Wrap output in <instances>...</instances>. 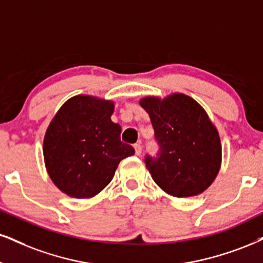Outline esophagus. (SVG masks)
I'll return each mask as SVG.
<instances>
[{
    "instance_id": "34e87169",
    "label": "esophagus",
    "mask_w": 263,
    "mask_h": 263,
    "mask_svg": "<svg viewBox=\"0 0 263 263\" xmlns=\"http://www.w3.org/2000/svg\"><path fill=\"white\" fill-rule=\"evenodd\" d=\"M134 148H135V155H138V156H140L141 155V151H142V146L140 144H135L134 145Z\"/></svg>"
}]
</instances>
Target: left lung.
Returning <instances> with one entry per match:
<instances>
[{
    "label": "left lung",
    "mask_w": 263,
    "mask_h": 263,
    "mask_svg": "<svg viewBox=\"0 0 263 263\" xmlns=\"http://www.w3.org/2000/svg\"><path fill=\"white\" fill-rule=\"evenodd\" d=\"M140 105L150 116L158 145L155 156H145L155 183L177 197L205 191L217 177L222 160L218 132L207 113L183 93L164 100L145 97Z\"/></svg>",
    "instance_id": "obj_1"
}]
</instances>
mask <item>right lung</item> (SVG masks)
Here are the masks:
<instances>
[{
    "instance_id": "right-lung-1",
    "label": "right lung",
    "mask_w": 263,
    "mask_h": 263,
    "mask_svg": "<svg viewBox=\"0 0 263 263\" xmlns=\"http://www.w3.org/2000/svg\"><path fill=\"white\" fill-rule=\"evenodd\" d=\"M115 105L78 95L56 113L44 139L48 176L67 195L85 199L99 194L112 180L119 162L134 155L121 141V125L111 121Z\"/></svg>"
}]
</instances>
